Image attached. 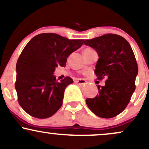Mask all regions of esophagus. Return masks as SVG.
I'll return each instance as SVG.
<instances>
[{"label":"esophagus","instance_id":"1","mask_svg":"<svg viewBox=\"0 0 149 149\" xmlns=\"http://www.w3.org/2000/svg\"><path fill=\"white\" fill-rule=\"evenodd\" d=\"M75 82L79 85H83L85 84V83H86V80L84 79H77Z\"/></svg>","mask_w":149,"mask_h":149}]
</instances>
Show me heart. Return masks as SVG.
Returning a JSON list of instances; mask_svg holds the SVG:
<instances>
[{"label":"heart","instance_id":"b5f03b06","mask_svg":"<svg viewBox=\"0 0 149 149\" xmlns=\"http://www.w3.org/2000/svg\"><path fill=\"white\" fill-rule=\"evenodd\" d=\"M84 51H93V49L91 48H86Z\"/></svg>","mask_w":149,"mask_h":149}]
</instances>
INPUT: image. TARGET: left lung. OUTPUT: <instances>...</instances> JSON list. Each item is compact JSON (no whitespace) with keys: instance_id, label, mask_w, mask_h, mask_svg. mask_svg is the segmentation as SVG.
Segmentation results:
<instances>
[{"instance_id":"left-lung-1","label":"left lung","mask_w":149,"mask_h":149,"mask_svg":"<svg viewBox=\"0 0 149 149\" xmlns=\"http://www.w3.org/2000/svg\"><path fill=\"white\" fill-rule=\"evenodd\" d=\"M84 44L98 54L97 79H107L104 86H97L96 97L86 99L87 105L99 117H115L125 109L135 90L138 67L132 49L123 37L111 33L85 40Z\"/></svg>"}]
</instances>
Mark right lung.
Returning <instances> with one entry per match:
<instances>
[{
    "instance_id": "right-lung-1",
    "label": "right lung",
    "mask_w": 149,
    "mask_h": 149,
    "mask_svg": "<svg viewBox=\"0 0 149 149\" xmlns=\"http://www.w3.org/2000/svg\"><path fill=\"white\" fill-rule=\"evenodd\" d=\"M83 42L55 33H40L26 44L17 62L15 89L19 104L27 113L47 118L60 109L65 89L73 80L66 77L57 82L54 71L58 66L65 67L67 57Z\"/></svg>"
}]
</instances>
